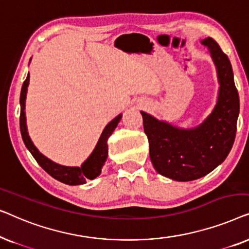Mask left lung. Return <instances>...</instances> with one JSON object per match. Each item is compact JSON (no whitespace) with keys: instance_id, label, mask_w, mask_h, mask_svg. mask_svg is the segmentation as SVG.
<instances>
[{"instance_id":"1","label":"left lung","mask_w":249,"mask_h":249,"mask_svg":"<svg viewBox=\"0 0 249 249\" xmlns=\"http://www.w3.org/2000/svg\"><path fill=\"white\" fill-rule=\"evenodd\" d=\"M217 68L219 100L199 127L181 130L141 112L149 142V158L160 175L177 181H192L221 164L232 148L239 114V95L227 54L213 38L203 40Z\"/></svg>"}]
</instances>
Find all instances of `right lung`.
<instances>
[{"mask_svg": "<svg viewBox=\"0 0 249 249\" xmlns=\"http://www.w3.org/2000/svg\"><path fill=\"white\" fill-rule=\"evenodd\" d=\"M29 84V73L27 76L26 80L23 81L21 94H20V131H21L22 141L25 142L26 147L29 149L32 153L34 159L36 160L37 163L49 173L51 177L54 179L59 180V181L67 183V185H83L87 181L88 179H94L97 176L101 175L102 168H103L104 162L107 161L108 146H107V139L117 128L119 121L121 120V114L114 118L110 124H108L105 129L102 132L100 141H98L96 147L91 153L89 158L83 163L81 168H71V166H63L60 164H56L49 160L45 156L40 154L38 149L35 147L33 142L30 141L28 131H27L26 125V114H25V101H26V94H27V87Z\"/></svg>", "mask_w": 249, "mask_h": 249, "instance_id": "1", "label": "right lung"}]
</instances>
